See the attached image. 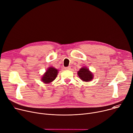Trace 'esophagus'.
I'll list each match as a JSON object with an SVG mask.
<instances>
[{
    "label": "esophagus",
    "mask_w": 133,
    "mask_h": 133,
    "mask_svg": "<svg viewBox=\"0 0 133 133\" xmlns=\"http://www.w3.org/2000/svg\"><path fill=\"white\" fill-rule=\"evenodd\" d=\"M64 69H65V70H70L71 69V66H68V67H65Z\"/></svg>",
    "instance_id": "1"
}]
</instances>
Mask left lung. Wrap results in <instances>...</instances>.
<instances>
[{"label":"left lung","instance_id":"1","mask_svg":"<svg viewBox=\"0 0 133 133\" xmlns=\"http://www.w3.org/2000/svg\"><path fill=\"white\" fill-rule=\"evenodd\" d=\"M80 78L84 81H90L93 78V76L89 69L86 68H82L78 72Z\"/></svg>","mask_w":133,"mask_h":133}]
</instances>
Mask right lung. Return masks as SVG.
Here are the masks:
<instances>
[{
  "label": "right lung",
  "instance_id": "1",
  "mask_svg": "<svg viewBox=\"0 0 133 133\" xmlns=\"http://www.w3.org/2000/svg\"><path fill=\"white\" fill-rule=\"evenodd\" d=\"M58 70L53 67H50L46 71V73L42 77L43 82L46 84H48L52 82L57 77Z\"/></svg>",
  "mask_w": 133,
  "mask_h": 133
}]
</instances>
